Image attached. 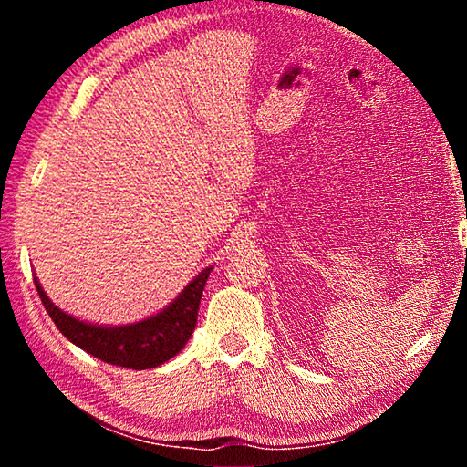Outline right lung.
Returning a JSON list of instances; mask_svg holds the SVG:
<instances>
[{"label": "right lung", "instance_id": "add662e5", "mask_svg": "<svg viewBox=\"0 0 467 467\" xmlns=\"http://www.w3.org/2000/svg\"><path fill=\"white\" fill-rule=\"evenodd\" d=\"M210 270L212 267H205L197 274L167 309L156 313L154 317L115 327L86 323L63 313L45 295L41 282L36 278L35 286L43 300L45 311L49 313L55 326L69 342L80 346L82 350L99 360L109 362V365L144 370L164 365L185 348L187 339L192 337L195 329L197 309H200L202 292Z\"/></svg>", "mask_w": 467, "mask_h": 467}]
</instances>
